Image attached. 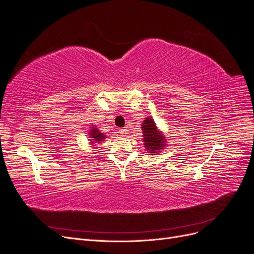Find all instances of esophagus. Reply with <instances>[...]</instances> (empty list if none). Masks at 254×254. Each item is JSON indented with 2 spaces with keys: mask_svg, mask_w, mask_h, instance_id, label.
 Returning a JSON list of instances; mask_svg holds the SVG:
<instances>
[{
  "mask_svg": "<svg viewBox=\"0 0 254 254\" xmlns=\"http://www.w3.org/2000/svg\"><path fill=\"white\" fill-rule=\"evenodd\" d=\"M120 132H121V134H123V135H126V134H128V129H127V127L120 129Z\"/></svg>",
  "mask_w": 254,
  "mask_h": 254,
  "instance_id": "34e87169",
  "label": "esophagus"
}]
</instances>
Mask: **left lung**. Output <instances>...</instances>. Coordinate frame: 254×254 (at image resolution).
<instances>
[{
	"label": "left lung",
	"mask_w": 254,
	"mask_h": 254,
	"mask_svg": "<svg viewBox=\"0 0 254 254\" xmlns=\"http://www.w3.org/2000/svg\"><path fill=\"white\" fill-rule=\"evenodd\" d=\"M143 136L145 142V148L150 153H157L158 150L162 149L165 144V137L158 131L157 126L151 119H146L142 124Z\"/></svg>",
	"instance_id": "left-lung-1"
}]
</instances>
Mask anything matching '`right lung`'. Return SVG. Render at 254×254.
I'll return each instance as SVG.
<instances>
[{"label": "right lung", "mask_w": 254, "mask_h": 254, "mask_svg": "<svg viewBox=\"0 0 254 254\" xmlns=\"http://www.w3.org/2000/svg\"><path fill=\"white\" fill-rule=\"evenodd\" d=\"M90 135H91L92 139L94 140V142H101L102 140H104L105 137H106L103 133L99 132L98 129H96V128H94V127H92ZM92 143H93V142H92Z\"/></svg>", "instance_id": "obj_1"}]
</instances>
